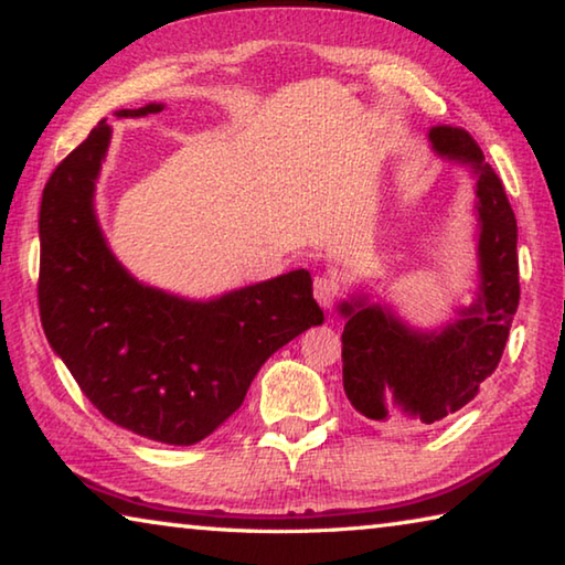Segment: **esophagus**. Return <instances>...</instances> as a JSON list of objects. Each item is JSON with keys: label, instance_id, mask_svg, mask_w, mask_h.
Segmentation results:
<instances>
[{"label": "esophagus", "instance_id": "34e87169", "mask_svg": "<svg viewBox=\"0 0 565 565\" xmlns=\"http://www.w3.org/2000/svg\"><path fill=\"white\" fill-rule=\"evenodd\" d=\"M339 294H341V286L337 276L321 274L313 279V296H317L321 309H331L333 301L339 299Z\"/></svg>", "mask_w": 565, "mask_h": 565}]
</instances>
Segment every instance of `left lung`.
Masks as SVG:
<instances>
[{
  "mask_svg": "<svg viewBox=\"0 0 565 565\" xmlns=\"http://www.w3.org/2000/svg\"><path fill=\"white\" fill-rule=\"evenodd\" d=\"M438 157L458 161L476 179L478 289L473 303L436 329H414L386 303L353 294L339 303L343 391L371 420L404 414L434 424L456 414L499 366L519 309V226L501 179L486 164L481 147L461 127H431Z\"/></svg>",
  "mask_w": 565,
  "mask_h": 565,
  "instance_id": "obj_1",
  "label": "left lung"
}]
</instances>
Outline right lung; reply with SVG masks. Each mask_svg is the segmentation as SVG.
Here are the masks:
<instances>
[{"label": "right lung", "mask_w": 565, "mask_h": 565, "mask_svg": "<svg viewBox=\"0 0 565 565\" xmlns=\"http://www.w3.org/2000/svg\"><path fill=\"white\" fill-rule=\"evenodd\" d=\"M164 104L119 109L159 114ZM111 127L102 119L54 169L40 209V313L46 341L99 414L169 446L214 434L256 371L301 331L323 323L311 274L296 269L209 301L134 279L111 254L94 189Z\"/></svg>", "instance_id": "obj_1"}]
</instances>
